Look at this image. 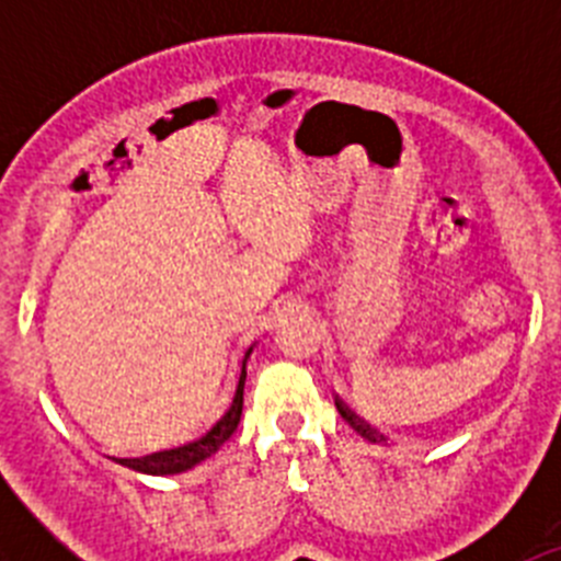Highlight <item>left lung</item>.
<instances>
[{"mask_svg": "<svg viewBox=\"0 0 561 561\" xmlns=\"http://www.w3.org/2000/svg\"><path fill=\"white\" fill-rule=\"evenodd\" d=\"M334 404H336V410H340V415H342V419L348 421L351 427H354L356 433L362 435V438H365V440H370V444H385V440H388V438H385V435L379 433V430H376V427H370L368 421H365V419H359V415H356L354 410H351L348 404H345V401L340 399V396H336V399H334Z\"/></svg>", "mask_w": 561, "mask_h": 561, "instance_id": "left-lung-1", "label": "left lung"}]
</instances>
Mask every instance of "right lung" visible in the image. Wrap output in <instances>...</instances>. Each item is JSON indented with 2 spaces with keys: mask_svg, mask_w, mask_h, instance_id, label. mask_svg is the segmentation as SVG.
<instances>
[{
  "mask_svg": "<svg viewBox=\"0 0 561 561\" xmlns=\"http://www.w3.org/2000/svg\"><path fill=\"white\" fill-rule=\"evenodd\" d=\"M252 348H255V342H252L250 348L244 351L241 362H238V379H236V390H232V399L227 404L225 413L216 419L207 433H202L199 438L185 440L180 447H171V449H160V453H148L140 455V458H112L114 463L128 466L134 472L140 474H182L193 466H199L202 460H207L210 455H216L221 449L227 438L236 433L238 421H241V408H244V381H247V359H250Z\"/></svg>",
  "mask_w": 561,
  "mask_h": 561,
  "instance_id": "1",
  "label": "right lung"
}]
</instances>
